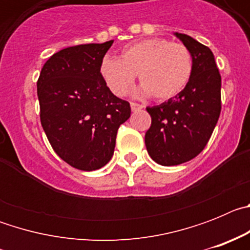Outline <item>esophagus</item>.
<instances>
[{
    "label": "esophagus",
    "instance_id": "34e87169",
    "mask_svg": "<svg viewBox=\"0 0 250 250\" xmlns=\"http://www.w3.org/2000/svg\"><path fill=\"white\" fill-rule=\"evenodd\" d=\"M130 106H131V110L132 111H139V110H141L144 106L140 105V104H136V103H131L130 104Z\"/></svg>",
    "mask_w": 250,
    "mask_h": 250
}]
</instances>
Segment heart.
I'll use <instances>...</instances> for the list:
<instances>
[{
    "label": "heart",
    "mask_w": 250,
    "mask_h": 250,
    "mask_svg": "<svg viewBox=\"0 0 250 250\" xmlns=\"http://www.w3.org/2000/svg\"><path fill=\"white\" fill-rule=\"evenodd\" d=\"M193 57L187 46L165 39H145L124 47L119 60L105 57L100 75L106 87L115 96L130 91L135 75L143 86L138 94L152 95L164 101L182 92L190 80Z\"/></svg>",
    "instance_id": "1"
}]
</instances>
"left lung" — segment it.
I'll use <instances>...</instances> for the list:
<instances>
[{
    "mask_svg": "<svg viewBox=\"0 0 250 250\" xmlns=\"http://www.w3.org/2000/svg\"><path fill=\"white\" fill-rule=\"evenodd\" d=\"M174 35L193 57L190 80L175 98L146 107L151 126L145 134V145L152 160L164 167L183 164L199 155L222 109V77L210 48L188 35Z\"/></svg>",
    "mask_w": 250,
    "mask_h": 250,
    "instance_id": "left-lung-1",
    "label": "left lung"
}]
</instances>
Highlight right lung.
Returning <instances> with one entry per match:
<instances>
[{
    "instance_id": "add662e5",
    "label": "right lung",
    "mask_w": 250,
    "mask_h": 250,
    "mask_svg": "<svg viewBox=\"0 0 250 250\" xmlns=\"http://www.w3.org/2000/svg\"><path fill=\"white\" fill-rule=\"evenodd\" d=\"M112 42L63 48L46 61L37 80L40 119L51 146L83 171L109 163L119 126L131 114L130 104L101 79L100 63Z\"/></svg>"
}]
</instances>
